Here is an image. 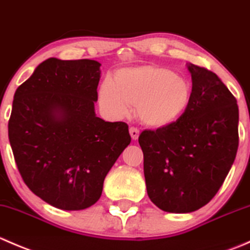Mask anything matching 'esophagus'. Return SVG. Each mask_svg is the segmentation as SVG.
Instances as JSON below:
<instances>
[{"label":"esophagus","mask_w":250,"mask_h":250,"mask_svg":"<svg viewBox=\"0 0 250 250\" xmlns=\"http://www.w3.org/2000/svg\"><path fill=\"white\" fill-rule=\"evenodd\" d=\"M129 134H130V137H132L133 140H138V138H139V135H140V132H139V129H137V128L130 127Z\"/></svg>","instance_id":"obj_1"}]
</instances>
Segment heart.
Wrapping results in <instances>:
<instances>
[{
  "label": "heart",
  "mask_w": 250,
  "mask_h": 250,
  "mask_svg": "<svg viewBox=\"0 0 250 250\" xmlns=\"http://www.w3.org/2000/svg\"><path fill=\"white\" fill-rule=\"evenodd\" d=\"M192 90L185 78L156 65L123 67L113 80L105 78L98 89V103L111 118H122L135 105L144 125L165 128L188 110Z\"/></svg>",
  "instance_id": "obj_1"
}]
</instances>
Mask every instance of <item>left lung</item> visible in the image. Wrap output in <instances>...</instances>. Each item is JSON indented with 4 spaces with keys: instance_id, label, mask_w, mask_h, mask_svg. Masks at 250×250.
I'll return each mask as SVG.
<instances>
[{
    "instance_id": "1",
    "label": "left lung",
    "mask_w": 250,
    "mask_h": 250,
    "mask_svg": "<svg viewBox=\"0 0 250 250\" xmlns=\"http://www.w3.org/2000/svg\"><path fill=\"white\" fill-rule=\"evenodd\" d=\"M192 97L176 122L144 130L139 144L150 200L168 213L206 206L223 185L238 148V106L214 72L188 64Z\"/></svg>"
}]
</instances>
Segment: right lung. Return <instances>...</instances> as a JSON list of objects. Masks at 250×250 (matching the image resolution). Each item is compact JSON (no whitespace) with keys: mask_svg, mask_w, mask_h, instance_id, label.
Listing matches in <instances>:
<instances>
[{"mask_svg":"<svg viewBox=\"0 0 250 250\" xmlns=\"http://www.w3.org/2000/svg\"><path fill=\"white\" fill-rule=\"evenodd\" d=\"M97 60L49 58L16 90L8 122L14 160L27 188L62 210H82L130 144L125 122L95 115Z\"/></svg>","mask_w":250,"mask_h":250,"instance_id":"add662e5","label":"right lung"}]
</instances>
